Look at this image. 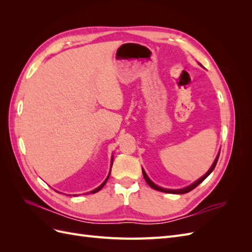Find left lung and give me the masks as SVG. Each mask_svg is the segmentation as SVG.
Instances as JSON below:
<instances>
[{"instance_id":"left-lung-1","label":"left lung","mask_w":252,"mask_h":252,"mask_svg":"<svg viewBox=\"0 0 252 252\" xmlns=\"http://www.w3.org/2000/svg\"><path fill=\"white\" fill-rule=\"evenodd\" d=\"M219 157H220V154L218 155V157H217V158L215 159V162H213V164H212V166L210 167V169L207 171V173H206L205 175H203V177L201 178V179H199L197 180L196 182H194L192 185H190V186H188V187H185V188H183V189H177V190H172V189H164V188H162V187H158V185H156L154 182H152L148 177H147V174H146V172L144 171V169H142V171H143V175H144V179H145V181L147 182V184L151 187V188H154V189H156V190H158V191H162V192H166V193H175V194H183V193H187V192H189V191H191L192 189H194L197 185H200L201 183L208 177V175L213 171V169H215V167H216V165H217V163H218V159H219Z\"/></svg>"}]
</instances>
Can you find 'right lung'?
Here are the masks:
<instances>
[{"mask_svg":"<svg viewBox=\"0 0 252 252\" xmlns=\"http://www.w3.org/2000/svg\"><path fill=\"white\" fill-rule=\"evenodd\" d=\"M111 166H112V162H111ZM109 175H110V172H109V174H108L107 179H106V180L103 182V184H102V185H100V186H98L97 188H95L94 190H93V191H90V193H95V192H97V191H98V190H101V189L104 187V185L106 184V182H107V180H108V178H109Z\"/></svg>","mask_w":252,"mask_h":252,"instance_id":"obj_1","label":"right lung"}]
</instances>
